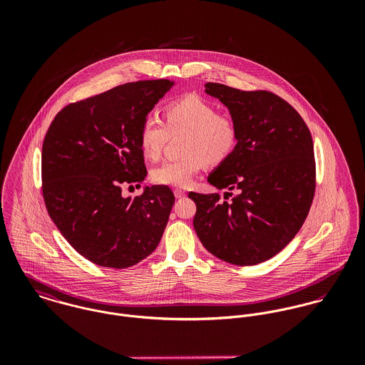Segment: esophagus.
<instances>
[{"label":"esophagus","instance_id":"34e87169","mask_svg":"<svg viewBox=\"0 0 365 365\" xmlns=\"http://www.w3.org/2000/svg\"><path fill=\"white\" fill-rule=\"evenodd\" d=\"M174 195H175V198H184L187 195V192L177 188V190H174Z\"/></svg>","mask_w":365,"mask_h":365}]
</instances>
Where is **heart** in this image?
I'll return each mask as SVG.
<instances>
[{
  "label": "heart",
  "mask_w": 365,
  "mask_h": 365,
  "mask_svg": "<svg viewBox=\"0 0 365 365\" xmlns=\"http://www.w3.org/2000/svg\"><path fill=\"white\" fill-rule=\"evenodd\" d=\"M165 122L150 115L140 126V148L146 158L161 156L168 135L184 133L180 153L152 171V180L160 185L187 187L205 164L216 165L230 156L237 145V126L225 115H217L208 101L190 96L168 105Z\"/></svg>",
  "instance_id": "1"
}]
</instances>
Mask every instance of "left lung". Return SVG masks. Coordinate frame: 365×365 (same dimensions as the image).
<instances>
[{"instance_id": "8db88e82", "label": "left lung", "mask_w": 365, "mask_h": 365, "mask_svg": "<svg viewBox=\"0 0 365 365\" xmlns=\"http://www.w3.org/2000/svg\"><path fill=\"white\" fill-rule=\"evenodd\" d=\"M205 93L229 109L237 126L233 153L208 175L217 194L190 192L194 229L210 255L256 265L279 253L299 232L314 195L311 132L301 115L269 91H240L207 83Z\"/></svg>"}]
</instances>
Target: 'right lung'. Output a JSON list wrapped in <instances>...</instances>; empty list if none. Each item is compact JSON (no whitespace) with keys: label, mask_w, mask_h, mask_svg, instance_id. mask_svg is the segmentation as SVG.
Masks as SVG:
<instances>
[{"label":"right lung","mask_w":365,"mask_h":365,"mask_svg":"<svg viewBox=\"0 0 365 365\" xmlns=\"http://www.w3.org/2000/svg\"><path fill=\"white\" fill-rule=\"evenodd\" d=\"M171 80L118 86L64 106L42 146V191L49 216L87 260L128 268L156 250L174 205L167 185L122 197V184L148 175L140 126Z\"/></svg>","instance_id":"right-lung-1"}]
</instances>
